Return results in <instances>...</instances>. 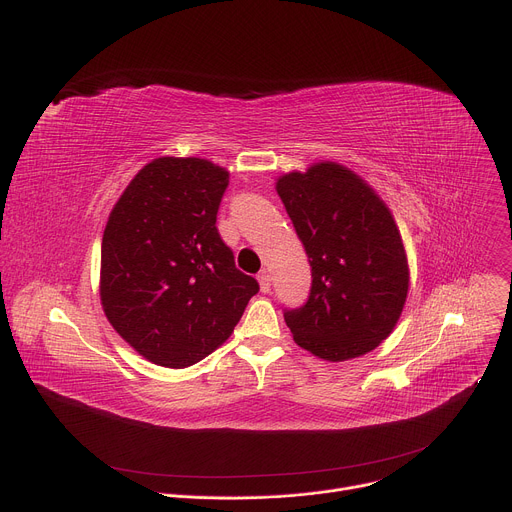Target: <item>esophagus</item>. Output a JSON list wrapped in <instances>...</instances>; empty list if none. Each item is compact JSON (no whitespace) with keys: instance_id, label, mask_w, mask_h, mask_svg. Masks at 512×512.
Instances as JSON below:
<instances>
[{"instance_id":"esophagus-1","label":"esophagus","mask_w":512,"mask_h":512,"mask_svg":"<svg viewBox=\"0 0 512 512\" xmlns=\"http://www.w3.org/2000/svg\"><path fill=\"white\" fill-rule=\"evenodd\" d=\"M257 279H259L261 291H263V294H267V291L271 289V273H269L267 269H263V271L257 275Z\"/></svg>"}]
</instances>
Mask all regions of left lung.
<instances>
[{"label":"left lung","instance_id":"obj_1","mask_svg":"<svg viewBox=\"0 0 512 512\" xmlns=\"http://www.w3.org/2000/svg\"><path fill=\"white\" fill-rule=\"evenodd\" d=\"M275 188L312 267L308 302L283 312L296 344L330 362L375 350L393 332L409 289L391 210L336 162L289 172Z\"/></svg>","mask_w":512,"mask_h":512}]
</instances>
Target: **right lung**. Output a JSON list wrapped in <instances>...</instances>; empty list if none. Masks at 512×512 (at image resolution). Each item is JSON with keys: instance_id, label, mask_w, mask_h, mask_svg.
<instances>
[{"instance_id": "obj_1", "label": "right lung", "mask_w": 512, "mask_h": 512, "mask_svg": "<svg viewBox=\"0 0 512 512\" xmlns=\"http://www.w3.org/2000/svg\"><path fill=\"white\" fill-rule=\"evenodd\" d=\"M229 172L200 158L143 166L101 245V304L143 358L184 369L221 346L259 291L216 229Z\"/></svg>"}]
</instances>
